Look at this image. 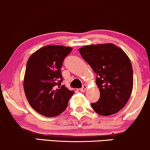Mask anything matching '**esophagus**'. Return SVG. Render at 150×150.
I'll list each match as a JSON object with an SVG mask.
<instances>
[{
	"mask_svg": "<svg viewBox=\"0 0 150 150\" xmlns=\"http://www.w3.org/2000/svg\"><path fill=\"white\" fill-rule=\"evenodd\" d=\"M87 85H83V86L82 87V88H80V91L83 92V93H84V92H85V90H87Z\"/></svg>",
	"mask_w": 150,
	"mask_h": 150,
	"instance_id": "1",
	"label": "esophagus"
}]
</instances>
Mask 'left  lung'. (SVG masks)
I'll list each match as a JSON object with an SVG mask.
<instances>
[{
  "label": "left lung",
  "mask_w": 150,
  "mask_h": 150,
  "mask_svg": "<svg viewBox=\"0 0 150 150\" xmlns=\"http://www.w3.org/2000/svg\"><path fill=\"white\" fill-rule=\"evenodd\" d=\"M80 55L96 73L100 96L93 109L104 116L114 115L127 104L133 88V71L129 57L112 43L83 46Z\"/></svg>",
  "instance_id": "1"
}]
</instances>
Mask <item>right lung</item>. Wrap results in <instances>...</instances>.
Returning a JSON list of instances; mask_svg holds the SVG:
<instances>
[{
    "instance_id": "right-lung-1",
    "label": "right lung",
    "mask_w": 150,
    "mask_h": 150,
    "mask_svg": "<svg viewBox=\"0 0 150 150\" xmlns=\"http://www.w3.org/2000/svg\"><path fill=\"white\" fill-rule=\"evenodd\" d=\"M72 50L70 47L47 45L29 57L24 76V91L29 104L39 114L55 117L67 108L74 92L61 85L60 68Z\"/></svg>"
}]
</instances>
